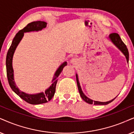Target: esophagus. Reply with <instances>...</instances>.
Segmentation results:
<instances>
[{"label": "esophagus", "mask_w": 134, "mask_h": 134, "mask_svg": "<svg viewBox=\"0 0 134 134\" xmlns=\"http://www.w3.org/2000/svg\"><path fill=\"white\" fill-rule=\"evenodd\" d=\"M71 62H72V63H74V62H75V59H72V60H71Z\"/></svg>", "instance_id": "34e87169"}]
</instances>
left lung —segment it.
Masks as SVG:
<instances>
[{"instance_id":"8db88e82","label":"left lung","mask_w":134,"mask_h":134,"mask_svg":"<svg viewBox=\"0 0 134 134\" xmlns=\"http://www.w3.org/2000/svg\"><path fill=\"white\" fill-rule=\"evenodd\" d=\"M109 38L111 40L112 43L114 44L116 46L118 47L119 49L124 54V55H125L127 59V62H129V51L127 48V46L124 43H123V41H122L121 39V37L119 36V35H118V33H111L110 34L109 36ZM76 79H77V86H78V88H79V93L80 94L81 98H82L83 100L85 101L86 103H88V104H99V105H106L110 103L111 102L114 100L115 98L112 99V100L107 101V102H100V101H93L92 99H90L88 97H87L85 94L83 93V91L82 90V88H81L80 85L79 81V78H78V75L77 74H76Z\"/></svg>"}]
</instances>
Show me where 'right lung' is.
Returning <instances> with one entry per match:
<instances>
[{"label":"right lung","instance_id":"add662e5","mask_svg":"<svg viewBox=\"0 0 134 134\" xmlns=\"http://www.w3.org/2000/svg\"><path fill=\"white\" fill-rule=\"evenodd\" d=\"M47 23L43 21H33L31 23H28L23 29L20 30L16 34L15 36L13 38L12 43L8 51L6 57V70H7V76L8 81V83L10 87L17 95L20 96L21 99L26 101V102L30 103L31 104H43L49 101L52 99L54 95L55 91V87L57 82V78L59 77L60 73L62 72L63 68L67 65V62H64L61 65L59 66L58 69L56 70L54 77L52 79V83L50 86L49 88H47L45 92H41L37 94H27L26 93L23 92L20 90L19 88L16 87L15 85L14 78H13V70L12 67V59L13 54L16 49V47L20 41L21 40L22 38L24 35V33L30 31H38L42 30L43 28L46 27Z\"/></svg>","mask_w":134,"mask_h":134}]
</instances>
